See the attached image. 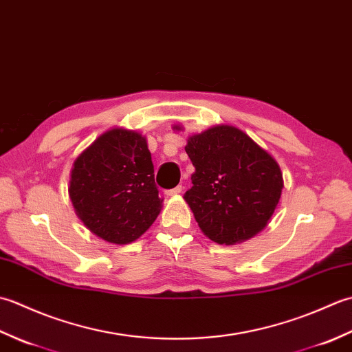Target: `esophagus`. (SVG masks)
<instances>
[{
	"mask_svg": "<svg viewBox=\"0 0 352 352\" xmlns=\"http://www.w3.org/2000/svg\"><path fill=\"white\" fill-rule=\"evenodd\" d=\"M182 192H183V186H177V188H174V189L166 190V195L174 197V195H178V193H182Z\"/></svg>",
	"mask_w": 352,
	"mask_h": 352,
	"instance_id": "esophagus-1",
	"label": "esophagus"
}]
</instances>
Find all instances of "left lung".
I'll return each mask as SVG.
<instances>
[{
	"mask_svg": "<svg viewBox=\"0 0 352 352\" xmlns=\"http://www.w3.org/2000/svg\"><path fill=\"white\" fill-rule=\"evenodd\" d=\"M186 153L195 172L184 199L210 241L233 245L266 227L283 174L265 149L236 126L218 125L189 138Z\"/></svg>",
	"mask_w": 352,
	"mask_h": 352,
	"instance_id": "1",
	"label": "left lung"
}]
</instances>
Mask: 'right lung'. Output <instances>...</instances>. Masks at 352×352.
Here are the masks:
<instances>
[{
  "instance_id": "obj_1",
  "label": "right lung",
  "mask_w": 352,
  "mask_h": 352,
  "mask_svg": "<svg viewBox=\"0 0 352 352\" xmlns=\"http://www.w3.org/2000/svg\"><path fill=\"white\" fill-rule=\"evenodd\" d=\"M69 197L94 234L116 245L136 241L162 207L145 138L124 129L104 133L74 163Z\"/></svg>"
}]
</instances>
